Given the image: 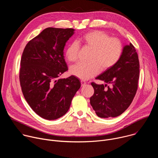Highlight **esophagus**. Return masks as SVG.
<instances>
[{
	"instance_id": "34e87169",
	"label": "esophagus",
	"mask_w": 158,
	"mask_h": 158,
	"mask_svg": "<svg viewBox=\"0 0 158 158\" xmlns=\"http://www.w3.org/2000/svg\"><path fill=\"white\" fill-rule=\"evenodd\" d=\"M81 86H84L86 84V82L84 80H81Z\"/></svg>"
}]
</instances>
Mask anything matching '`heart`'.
<instances>
[{"mask_svg": "<svg viewBox=\"0 0 158 158\" xmlns=\"http://www.w3.org/2000/svg\"><path fill=\"white\" fill-rule=\"evenodd\" d=\"M85 48L91 49L87 62H81L72 67L71 74L87 80L96 76L99 70L105 71L113 67L120 59L123 47L121 42L117 38L110 37L109 35L102 31H93L82 35L79 38ZM80 45L77 42L70 43L66 48L65 56L70 62L78 60Z\"/></svg>", "mask_w": 158, "mask_h": 158, "instance_id": "heart-1", "label": "heart"}]
</instances>
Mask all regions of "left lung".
Segmentation results:
<instances>
[{
    "instance_id": "obj_1",
    "label": "left lung",
    "mask_w": 158,
    "mask_h": 158,
    "mask_svg": "<svg viewBox=\"0 0 158 158\" xmlns=\"http://www.w3.org/2000/svg\"><path fill=\"white\" fill-rule=\"evenodd\" d=\"M139 77V62L136 50L130 43L126 46L119 61L96 79L106 84L92 82L94 93L90 103L102 118L117 117L131 104L136 94ZM107 83L111 84V87Z\"/></svg>"
}]
</instances>
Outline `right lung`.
I'll return each mask as SVG.
<instances>
[{"instance_id": "obj_1", "label": "right lung", "mask_w": 158, "mask_h": 158, "mask_svg": "<svg viewBox=\"0 0 158 158\" xmlns=\"http://www.w3.org/2000/svg\"><path fill=\"white\" fill-rule=\"evenodd\" d=\"M74 31L45 29L27 44L22 55L19 71L22 92L32 109L45 119L63 116L81 87L79 80L74 76L59 79L68 70L63 51Z\"/></svg>"}]
</instances>
